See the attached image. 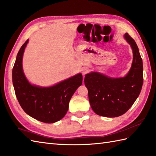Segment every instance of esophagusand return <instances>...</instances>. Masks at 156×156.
Instances as JSON below:
<instances>
[{
	"label": "esophagus",
	"instance_id": "1",
	"mask_svg": "<svg viewBox=\"0 0 156 156\" xmlns=\"http://www.w3.org/2000/svg\"><path fill=\"white\" fill-rule=\"evenodd\" d=\"M89 72V69L87 68H84L82 69V75L84 76L87 74V73Z\"/></svg>",
	"mask_w": 156,
	"mask_h": 156
}]
</instances>
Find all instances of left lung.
Instances as JSON below:
<instances>
[{
  "label": "left lung",
  "mask_w": 156,
  "mask_h": 156,
  "mask_svg": "<svg viewBox=\"0 0 156 156\" xmlns=\"http://www.w3.org/2000/svg\"><path fill=\"white\" fill-rule=\"evenodd\" d=\"M124 38L133 51V62L124 77L112 78L98 72L86 74L84 84L96 114L117 117L125 113L139 97L144 82L143 62L136 43L127 33Z\"/></svg>",
  "instance_id": "obj_1"
}]
</instances>
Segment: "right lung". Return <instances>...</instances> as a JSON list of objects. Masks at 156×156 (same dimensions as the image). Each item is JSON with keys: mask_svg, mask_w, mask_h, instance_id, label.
I'll use <instances>...</instances> for the list:
<instances>
[{"mask_svg": "<svg viewBox=\"0 0 156 156\" xmlns=\"http://www.w3.org/2000/svg\"><path fill=\"white\" fill-rule=\"evenodd\" d=\"M29 39L16 55L12 68V84L16 98L26 113L36 120L53 123L66 115L69 101L82 84L81 73L48 87L31 84L23 69V57Z\"/></svg>", "mask_w": 156, "mask_h": 156, "instance_id": "add662e5", "label": "right lung"}]
</instances>
